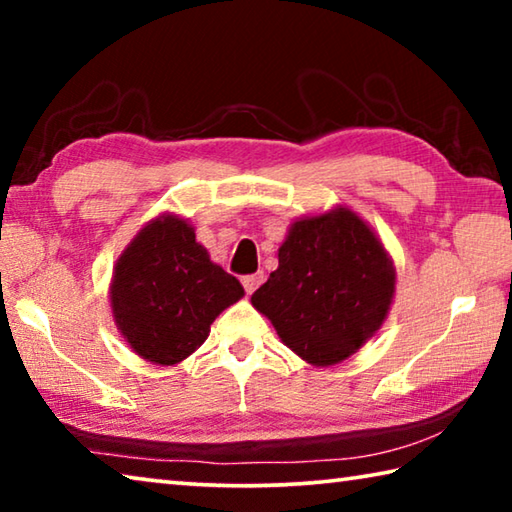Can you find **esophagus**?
<instances>
[{
  "mask_svg": "<svg viewBox=\"0 0 512 512\" xmlns=\"http://www.w3.org/2000/svg\"><path fill=\"white\" fill-rule=\"evenodd\" d=\"M264 282V273H250V275H244L241 277V284H244L246 293H255L259 284Z\"/></svg>",
  "mask_w": 512,
  "mask_h": 512,
  "instance_id": "34e87169",
  "label": "esophagus"
}]
</instances>
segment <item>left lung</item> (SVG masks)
<instances>
[{"mask_svg": "<svg viewBox=\"0 0 512 512\" xmlns=\"http://www.w3.org/2000/svg\"><path fill=\"white\" fill-rule=\"evenodd\" d=\"M277 268L250 302L311 366H334L377 332L391 309L395 268L348 207L291 223Z\"/></svg>", "mask_w": 512, "mask_h": 512, "instance_id": "left-lung-1", "label": "left lung"}]
</instances>
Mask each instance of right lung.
<instances>
[{
  "mask_svg": "<svg viewBox=\"0 0 512 512\" xmlns=\"http://www.w3.org/2000/svg\"><path fill=\"white\" fill-rule=\"evenodd\" d=\"M244 296L237 277L214 264L194 228L162 214L117 259L110 307L117 329L142 359L173 366L205 343L223 309Z\"/></svg>",
  "mask_w": 512,
  "mask_h": 512,
  "instance_id": "add662e5",
  "label": "right lung"
}]
</instances>
